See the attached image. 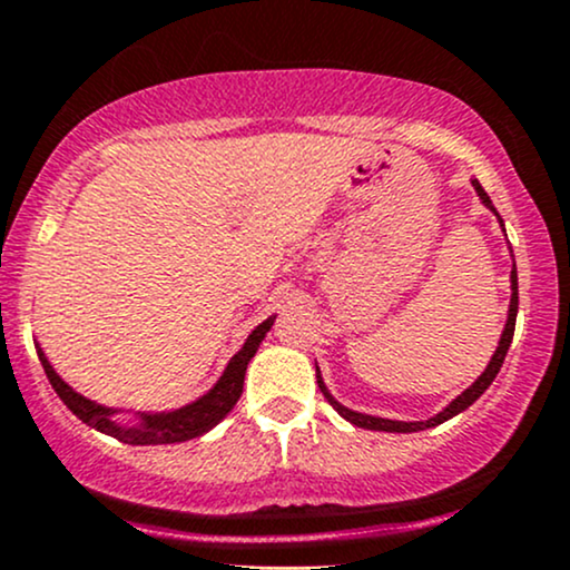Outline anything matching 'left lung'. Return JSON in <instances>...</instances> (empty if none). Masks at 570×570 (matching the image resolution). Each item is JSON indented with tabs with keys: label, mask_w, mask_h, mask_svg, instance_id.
Listing matches in <instances>:
<instances>
[{
	"label": "left lung",
	"mask_w": 570,
	"mask_h": 570,
	"mask_svg": "<svg viewBox=\"0 0 570 570\" xmlns=\"http://www.w3.org/2000/svg\"><path fill=\"white\" fill-rule=\"evenodd\" d=\"M471 185H474V188H476L479 199H482L484 207H488V209H492V213H495V207H492L490 196L484 194V188H482V185H479V180H471ZM495 217H498V220H501V215H498V213H495ZM501 226H503V220H501ZM517 306H520V293H517V268H511V304H509V317H507V328H503V334H501V342H498V347H495V355L490 357L488 368L482 371V376H479V380L474 382V385H471L469 390H463V393H460L458 399L452 401L450 406H444V409H441V412L436 414V417H431V420H420V423H404V420H385V417H371V414L353 412V409H347V406H342V404H338V401L334 399V395L328 393V387H325L323 376H320V368H317V385H320V390H323V395H325V399H328V404L334 406L336 412L342 414L344 420H350V423L357 425V428H366V431L414 433V431H425V428L441 425V423H446V420H450V417H455V414L465 412V409H469L471 404H474V401L479 399V395H482L484 390H488V387L492 385V380H495V376H498V371H501V366H503V357H507V353H509V347H511V338H514Z\"/></svg>",
	"instance_id": "1"
}]
</instances>
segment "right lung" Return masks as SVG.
<instances>
[{"label": "right lung", "mask_w": 570, "mask_h": 570, "mask_svg": "<svg viewBox=\"0 0 570 570\" xmlns=\"http://www.w3.org/2000/svg\"><path fill=\"white\" fill-rule=\"evenodd\" d=\"M274 325V317L264 320L258 328L247 336V342L242 344V350L236 353L232 361H228L226 371H223L220 380L215 382V387L209 393H204L202 399H196L194 404H185L183 409H175V412H137L139 423L137 425H120L115 423V414L120 409H110L101 406L96 401L80 395L78 390H72L67 382L56 374L50 361L45 357L42 347L37 344V355H40V363L48 374L50 385H53L59 399L67 404V409L72 414H78L86 425L96 428V431L107 433V436L124 441V444L131 446H153V444H177V441H188L202 436V433L213 431V428L232 412L236 401H239L242 387H245V371L247 363L253 361V355L258 353V344L264 342V336L268 334V328Z\"/></svg>", "instance_id": "1"}]
</instances>
